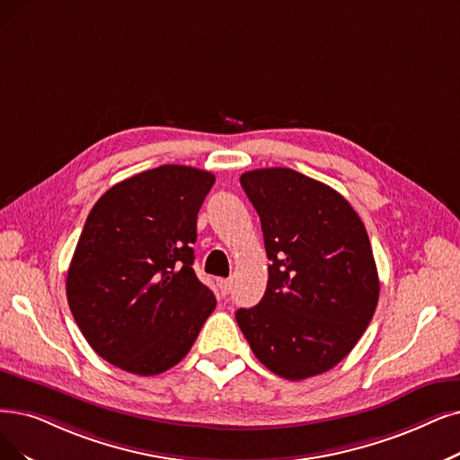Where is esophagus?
<instances>
[{"label": "esophagus", "instance_id": "esophagus-1", "mask_svg": "<svg viewBox=\"0 0 460 460\" xmlns=\"http://www.w3.org/2000/svg\"><path fill=\"white\" fill-rule=\"evenodd\" d=\"M217 287H218L220 294H223V296H226V294L230 292L232 281H230V279H217Z\"/></svg>", "mask_w": 460, "mask_h": 460}]
</instances>
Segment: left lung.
I'll return each instance as SVG.
<instances>
[{"label": "left lung", "mask_w": 460, "mask_h": 460, "mask_svg": "<svg viewBox=\"0 0 460 460\" xmlns=\"http://www.w3.org/2000/svg\"><path fill=\"white\" fill-rule=\"evenodd\" d=\"M261 217L268 287L235 321L254 357L290 381L328 372L368 328L379 278L368 234L349 201L288 168L240 177Z\"/></svg>", "instance_id": "obj_1"}]
</instances>
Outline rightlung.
I'll use <instances>...</instances> for the list:
<instances>
[{"instance_id": "add662e5", "label": "right lung", "mask_w": 460, "mask_h": 460, "mask_svg": "<svg viewBox=\"0 0 460 460\" xmlns=\"http://www.w3.org/2000/svg\"><path fill=\"white\" fill-rule=\"evenodd\" d=\"M213 182L209 172L168 164L117 182L92 208L66 292L90 347L117 368L170 370L215 309L192 270L196 218Z\"/></svg>"}]
</instances>
